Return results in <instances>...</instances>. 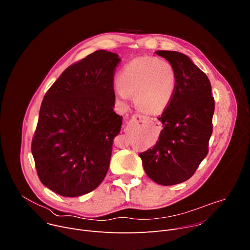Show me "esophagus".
<instances>
[{"label":"esophagus","mask_w":250,"mask_h":250,"mask_svg":"<svg viewBox=\"0 0 250 250\" xmlns=\"http://www.w3.org/2000/svg\"><path fill=\"white\" fill-rule=\"evenodd\" d=\"M131 124L133 125H138V126H142L146 124H148L150 122L149 118L146 116H142V115H133L131 118Z\"/></svg>","instance_id":"1"}]
</instances>
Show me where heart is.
Returning <instances> with one entry per match:
<instances>
[{"label":"heart","mask_w":250,"mask_h":250,"mask_svg":"<svg viewBox=\"0 0 250 250\" xmlns=\"http://www.w3.org/2000/svg\"><path fill=\"white\" fill-rule=\"evenodd\" d=\"M177 86L173 65L157 57L144 56L128 62L121 71L115 97L127 104L131 94L138 108L147 113H159L171 103Z\"/></svg>","instance_id":"obj_1"}]
</instances>
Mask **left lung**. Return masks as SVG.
<instances>
[{"instance_id":"1","label":"left lung","mask_w":250,"mask_h":250,"mask_svg":"<svg viewBox=\"0 0 250 250\" xmlns=\"http://www.w3.org/2000/svg\"><path fill=\"white\" fill-rule=\"evenodd\" d=\"M155 53L175 68L174 97L159 121L163 124L155 146L139 153L147 176L159 185L188 180L208 154L215 100L208 76L187 55L169 50Z\"/></svg>"}]
</instances>
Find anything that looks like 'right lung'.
Here are the masks:
<instances>
[{
  "label": "right lung",
  "instance_id": "add662e5",
  "mask_svg": "<svg viewBox=\"0 0 250 250\" xmlns=\"http://www.w3.org/2000/svg\"><path fill=\"white\" fill-rule=\"evenodd\" d=\"M120 60L97 50L68 67L43 98L31 152L42 183L60 196L88 194L108 172L123 125L114 112Z\"/></svg>",
  "mask_w": 250,
  "mask_h": 250
}]
</instances>
